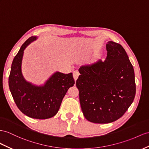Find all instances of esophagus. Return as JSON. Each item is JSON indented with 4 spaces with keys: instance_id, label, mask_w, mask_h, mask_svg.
<instances>
[{
    "instance_id": "obj_1",
    "label": "esophagus",
    "mask_w": 149,
    "mask_h": 149,
    "mask_svg": "<svg viewBox=\"0 0 149 149\" xmlns=\"http://www.w3.org/2000/svg\"><path fill=\"white\" fill-rule=\"evenodd\" d=\"M79 75H80V74H79V71L75 70V71L73 72V76H74V78L75 81H76V80H77V79H78Z\"/></svg>"
}]
</instances>
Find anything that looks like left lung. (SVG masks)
<instances>
[{"instance_id":"1","label":"left lung","mask_w":149,"mask_h":149,"mask_svg":"<svg viewBox=\"0 0 149 149\" xmlns=\"http://www.w3.org/2000/svg\"><path fill=\"white\" fill-rule=\"evenodd\" d=\"M107 57L82 66L76 81L82 111L94 123H109L121 118L134 100L135 74L127 53L120 44L109 41Z\"/></svg>"}]
</instances>
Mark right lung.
I'll use <instances>...</instances> for the list:
<instances>
[{"label": "right lung", "instance_id": "add662e5", "mask_svg": "<svg viewBox=\"0 0 149 149\" xmlns=\"http://www.w3.org/2000/svg\"><path fill=\"white\" fill-rule=\"evenodd\" d=\"M36 40L29 38L15 56L9 77V86L14 101L20 111L30 118L48 119L58 111L61 103L68 89L75 84L72 73L62 74L57 72L43 86H35L26 82L21 72L24 50Z\"/></svg>", "mask_w": 149, "mask_h": 149}]
</instances>
